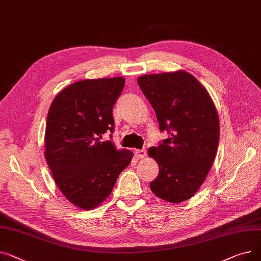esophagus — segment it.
<instances>
[{
    "label": "esophagus",
    "mask_w": 261,
    "mask_h": 261,
    "mask_svg": "<svg viewBox=\"0 0 261 261\" xmlns=\"http://www.w3.org/2000/svg\"><path fill=\"white\" fill-rule=\"evenodd\" d=\"M135 155L137 158H140V159H143L146 157V149H136L135 150Z\"/></svg>",
    "instance_id": "1"
}]
</instances>
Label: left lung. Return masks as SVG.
<instances>
[{
  "instance_id": "obj_1",
  "label": "left lung",
  "mask_w": 261,
  "mask_h": 261,
  "mask_svg": "<svg viewBox=\"0 0 261 261\" xmlns=\"http://www.w3.org/2000/svg\"><path fill=\"white\" fill-rule=\"evenodd\" d=\"M138 84L156 113L160 130L171 134L148 149L159 166L150 190L167 202L186 201L203 185L216 157V106L206 88L185 70L144 74Z\"/></svg>"
}]
</instances>
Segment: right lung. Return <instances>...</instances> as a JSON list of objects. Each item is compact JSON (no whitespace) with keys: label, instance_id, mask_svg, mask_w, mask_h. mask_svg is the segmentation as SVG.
Segmentation results:
<instances>
[{"label":"right lung","instance_id":"obj_1","mask_svg":"<svg viewBox=\"0 0 261 261\" xmlns=\"http://www.w3.org/2000/svg\"><path fill=\"white\" fill-rule=\"evenodd\" d=\"M122 76L86 79L54 99L45 129V159L57 187L73 205L88 211L112 193L133 152L117 149L102 135L114 130L113 107L123 90Z\"/></svg>","mask_w":261,"mask_h":261}]
</instances>
